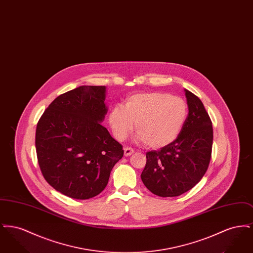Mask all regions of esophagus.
<instances>
[{"label":"esophagus","mask_w":253,"mask_h":253,"mask_svg":"<svg viewBox=\"0 0 253 253\" xmlns=\"http://www.w3.org/2000/svg\"><path fill=\"white\" fill-rule=\"evenodd\" d=\"M133 152H134V150L132 149V148H130V147H125V148H124V156H125V157L131 156L132 154H133Z\"/></svg>","instance_id":"obj_1"}]
</instances>
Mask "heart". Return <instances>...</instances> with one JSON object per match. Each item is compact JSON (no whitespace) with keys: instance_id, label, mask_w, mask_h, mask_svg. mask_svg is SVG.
<instances>
[{"instance_id":"1","label":"heart","mask_w":253,"mask_h":253,"mask_svg":"<svg viewBox=\"0 0 253 253\" xmlns=\"http://www.w3.org/2000/svg\"><path fill=\"white\" fill-rule=\"evenodd\" d=\"M187 112L186 102L178 96L162 92L138 93L127 98L124 108L117 106L111 110L109 123L116 138L124 140L136 121L134 140L159 149L176 139Z\"/></svg>"}]
</instances>
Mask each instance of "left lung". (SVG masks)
<instances>
[{"instance_id": "obj_1", "label": "left lung", "mask_w": 253, "mask_h": 253, "mask_svg": "<svg viewBox=\"0 0 253 253\" xmlns=\"http://www.w3.org/2000/svg\"><path fill=\"white\" fill-rule=\"evenodd\" d=\"M189 113L176 139L159 151L146 154L141 180L161 197L181 195L204 176L211 157L212 123L202 101L185 89Z\"/></svg>"}]
</instances>
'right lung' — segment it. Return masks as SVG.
Masks as SVG:
<instances>
[{"instance_id":"obj_1","label":"right lung","mask_w":253,"mask_h":253,"mask_svg":"<svg viewBox=\"0 0 253 253\" xmlns=\"http://www.w3.org/2000/svg\"><path fill=\"white\" fill-rule=\"evenodd\" d=\"M105 86H80L55 98L37 124V157L56 191L89 199L108 184L122 146L100 123L108 108Z\"/></svg>"}]
</instances>
